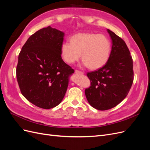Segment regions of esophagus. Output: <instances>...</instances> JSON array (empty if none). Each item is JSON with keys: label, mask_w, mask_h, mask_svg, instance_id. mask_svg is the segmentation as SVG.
Here are the masks:
<instances>
[{"label": "esophagus", "mask_w": 150, "mask_h": 150, "mask_svg": "<svg viewBox=\"0 0 150 150\" xmlns=\"http://www.w3.org/2000/svg\"><path fill=\"white\" fill-rule=\"evenodd\" d=\"M75 73H76V74H80V75H83V74H84L83 72L81 71H78V70H76V71H75Z\"/></svg>", "instance_id": "obj_1"}]
</instances>
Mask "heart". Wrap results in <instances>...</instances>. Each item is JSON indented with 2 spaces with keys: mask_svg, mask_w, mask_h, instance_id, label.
I'll use <instances>...</instances> for the list:
<instances>
[{
  "mask_svg": "<svg viewBox=\"0 0 150 150\" xmlns=\"http://www.w3.org/2000/svg\"><path fill=\"white\" fill-rule=\"evenodd\" d=\"M70 41L61 46L62 56L68 64L78 61L81 54L83 66L96 70L105 65L110 58L111 44L105 35L79 33L72 36Z\"/></svg>",
  "mask_w": 150,
  "mask_h": 150,
  "instance_id": "obj_1",
  "label": "heart"
}]
</instances>
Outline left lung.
I'll list each match as a JSON object with an SVG mask.
<instances>
[{
  "instance_id": "left-lung-1",
  "label": "left lung",
  "mask_w": 150,
  "mask_h": 150,
  "mask_svg": "<svg viewBox=\"0 0 150 150\" xmlns=\"http://www.w3.org/2000/svg\"><path fill=\"white\" fill-rule=\"evenodd\" d=\"M112 40V49L106 64L97 71L88 72L91 86L85 89L90 105L98 110H110L128 95L133 82V59L125 42L107 30Z\"/></svg>"
}]
</instances>
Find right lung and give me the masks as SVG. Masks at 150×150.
I'll use <instances>...</instances> for the list:
<instances>
[{
    "label": "right lung",
    "mask_w": 150,
    "mask_h": 150,
    "mask_svg": "<svg viewBox=\"0 0 150 150\" xmlns=\"http://www.w3.org/2000/svg\"><path fill=\"white\" fill-rule=\"evenodd\" d=\"M64 36L63 32L48 26L32 35L19 53L16 76L21 93L40 108L60 104L74 72L61 57Z\"/></svg>",
    "instance_id": "add662e5"
}]
</instances>
